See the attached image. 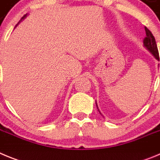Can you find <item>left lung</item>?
<instances>
[{
    "label": "left lung",
    "instance_id": "8db88e82",
    "mask_svg": "<svg viewBox=\"0 0 160 160\" xmlns=\"http://www.w3.org/2000/svg\"><path fill=\"white\" fill-rule=\"evenodd\" d=\"M145 31H146V37H145L143 39V46L152 53V55H153L155 58L157 59L158 61H159V51H158L157 45H156V42H155V38H154L152 32H151L147 27H145ZM96 107H97L98 108L97 103H96ZM98 111H99V110H98ZM100 114H101V113H100Z\"/></svg>",
    "mask_w": 160,
    "mask_h": 160
}]
</instances>
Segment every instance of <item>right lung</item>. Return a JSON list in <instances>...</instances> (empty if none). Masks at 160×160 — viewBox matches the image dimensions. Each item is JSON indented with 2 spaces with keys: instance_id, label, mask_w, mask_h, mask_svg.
Wrapping results in <instances>:
<instances>
[{
  "instance_id": "add662e5",
  "label": "right lung",
  "mask_w": 160,
  "mask_h": 160,
  "mask_svg": "<svg viewBox=\"0 0 160 160\" xmlns=\"http://www.w3.org/2000/svg\"><path fill=\"white\" fill-rule=\"evenodd\" d=\"M26 16H27V14H25V16H23V17H22V19H21V21H22V19H24V18H25V17H26ZM21 21H20V22H21ZM17 25H16V26H17ZM16 26H15V27H16Z\"/></svg>"
}]
</instances>
